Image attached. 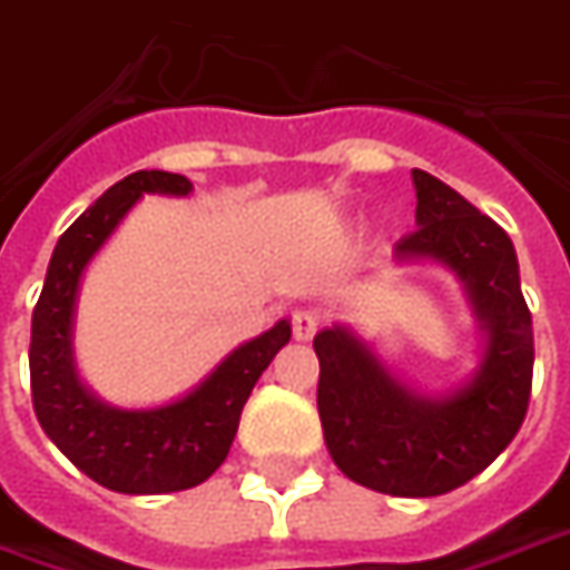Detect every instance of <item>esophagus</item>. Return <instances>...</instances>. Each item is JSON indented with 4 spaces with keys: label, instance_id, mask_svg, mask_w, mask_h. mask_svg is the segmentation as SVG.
I'll list each match as a JSON object with an SVG mask.
<instances>
[{
    "label": "esophagus",
    "instance_id": "34e87169",
    "mask_svg": "<svg viewBox=\"0 0 570 570\" xmlns=\"http://www.w3.org/2000/svg\"><path fill=\"white\" fill-rule=\"evenodd\" d=\"M318 325H322V318H318V313H313V309H301V313H294V322H291L294 340H301V343L313 340Z\"/></svg>",
    "mask_w": 570,
    "mask_h": 570
}]
</instances>
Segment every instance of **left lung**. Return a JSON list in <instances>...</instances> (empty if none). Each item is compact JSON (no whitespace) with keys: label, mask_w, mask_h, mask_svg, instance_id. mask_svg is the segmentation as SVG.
<instances>
[{"label":"left lung","mask_w":570,"mask_h":570,"mask_svg":"<svg viewBox=\"0 0 570 570\" xmlns=\"http://www.w3.org/2000/svg\"><path fill=\"white\" fill-rule=\"evenodd\" d=\"M416 230L401 261H438L468 291L483 358L459 389L422 394L397 380L348 327L315 336L318 416L331 459L348 480L397 498L446 495L517 438L531 397L534 336L510 236L440 178L413 169Z\"/></svg>","instance_id":"8db88e82"}]
</instances>
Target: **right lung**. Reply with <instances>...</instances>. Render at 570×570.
Here are the masks:
<instances>
[{
	"label": "right lung",
	"mask_w": 570,
	"mask_h": 570,
	"mask_svg": "<svg viewBox=\"0 0 570 570\" xmlns=\"http://www.w3.org/2000/svg\"><path fill=\"white\" fill-rule=\"evenodd\" d=\"M190 190L188 178L164 169H139L111 185L57 239L32 309L29 382L39 425L78 471L124 495H164L209 480L230 452L255 382L291 340L282 318L236 346L185 397L151 410L109 406L78 380L72 325L87 264L145 194L188 197Z\"/></svg>",
	"instance_id": "obj_1"
}]
</instances>
